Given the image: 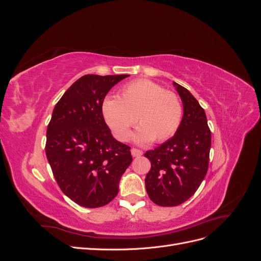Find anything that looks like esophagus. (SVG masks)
Wrapping results in <instances>:
<instances>
[{"label":"esophagus","instance_id":"obj_1","mask_svg":"<svg viewBox=\"0 0 261 261\" xmlns=\"http://www.w3.org/2000/svg\"><path fill=\"white\" fill-rule=\"evenodd\" d=\"M132 155L134 156V158H138V156H140V155H143V151H141V150H139V149H136V148H133L132 150Z\"/></svg>","mask_w":261,"mask_h":261}]
</instances>
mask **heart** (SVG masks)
<instances>
[{"mask_svg": "<svg viewBox=\"0 0 261 261\" xmlns=\"http://www.w3.org/2000/svg\"><path fill=\"white\" fill-rule=\"evenodd\" d=\"M102 114L118 140L129 138L132 126L137 121L139 128L134 138L138 144H148L152 139L162 143L178 129L183 108L175 93L141 80L124 86L117 98H106Z\"/></svg>", "mask_w": 261, "mask_h": 261, "instance_id": "heart-1", "label": "heart"}]
</instances>
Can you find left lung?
Wrapping results in <instances>:
<instances>
[{
	"label": "left lung",
	"instance_id": "left-lung-1",
	"mask_svg": "<svg viewBox=\"0 0 261 261\" xmlns=\"http://www.w3.org/2000/svg\"><path fill=\"white\" fill-rule=\"evenodd\" d=\"M184 114L175 135L145 153L151 169L145 178L149 198L158 206L175 207L196 193L207 174L211 132L204 110L183 86L173 83Z\"/></svg>",
	"mask_w": 261,
	"mask_h": 261
}]
</instances>
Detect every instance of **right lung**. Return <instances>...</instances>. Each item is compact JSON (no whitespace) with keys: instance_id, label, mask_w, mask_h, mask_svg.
<instances>
[{"instance_id":"right-lung-1","label":"right lung","mask_w":261,"mask_h":261,"mask_svg":"<svg viewBox=\"0 0 261 261\" xmlns=\"http://www.w3.org/2000/svg\"><path fill=\"white\" fill-rule=\"evenodd\" d=\"M128 75H85L54 107L46 130L45 154L61 191L85 208L114 199L133 161L130 147L117 141L102 114L114 85Z\"/></svg>"}]
</instances>
